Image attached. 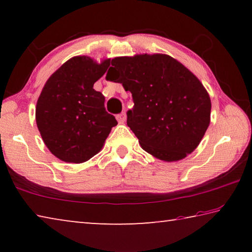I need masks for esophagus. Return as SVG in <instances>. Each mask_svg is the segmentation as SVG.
Instances as JSON below:
<instances>
[{
    "mask_svg": "<svg viewBox=\"0 0 252 252\" xmlns=\"http://www.w3.org/2000/svg\"><path fill=\"white\" fill-rule=\"evenodd\" d=\"M117 120H118L119 123H125V121L126 120V112H122L120 114H118Z\"/></svg>",
    "mask_w": 252,
    "mask_h": 252,
    "instance_id": "esophagus-1",
    "label": "esophagus"
}]
</instances>
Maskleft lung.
<instances>
[{
  "label": "left lung",
  "instance_id": "1",
  "mask_svg": "<svg viewBox=\"0 0 252 252\" xmlns=\"http://www.w3.org/2000/svg\"><path fill=\"white\" fill-rule=\"evenodd\" d=\"M105 79L132 93L126 125L144 151L178 161L199 146L210 123L211 101L192 72L167 54L119 57Z\"/></svg>",
  "mask_w": 252,
  "mask_h": 252
}]
</instances>
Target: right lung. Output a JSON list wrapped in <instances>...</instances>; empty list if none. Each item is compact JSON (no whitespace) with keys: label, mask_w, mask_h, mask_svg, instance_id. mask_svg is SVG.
I'll return each instance as SVG.
<instances>
[{"label":"right lung","mask_w":252,"mask_h":252,"mask_svg":"<svg viewBox=\"0 0 252 252\" xmlns=\"http://www.w3.org/2000/svg\"><path fill=\"white\" fill-rule=\"evenodd\" d=\"M109 65L110 59L97 64L89 57H74L46 81L36 103L35 120L45 146L60 160H90L118 125L105 111L103 94L93 89Z\"/></svg>","instance_id":"right-lung-1"}]
</instances>
